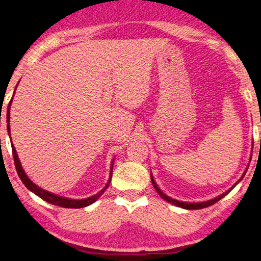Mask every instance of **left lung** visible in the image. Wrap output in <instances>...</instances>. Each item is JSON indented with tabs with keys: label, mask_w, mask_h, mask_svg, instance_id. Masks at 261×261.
I'll list each match as a JSON object with an SVG mask.
<instances>
[{
	"label": "left lung",
	"mask_w": 261,
	"mask_h": 261,
	"mask_svg": "<svg viewBox=\"0 0 261 261\" xmlns=\"http://www.w3.org/2000/svg\"><path fill=\"white\" fill-rule=\"evenodd\" d=\"M246 173V170H245V172L243 173V176L241 177V179L239 180L238 182H236L233 187L231 188H229L228 191L227 192H225L224 194H221V195H219V196H217V197H215V198H212V200H209V201H204V202H197V203H188V202H180V201H177V200H173V198H171V197H169L168 195H165V194L161 191V189L158 187V185H156V182H155V180H154V178H153V176H151V173H150V179H151V184H153V186H154V188L156 189V192L159 193V195L163 198V200H165L167 202H169V203H171V204H173V205H176V206H179V207H182V209H187V210H197V209H203V207H206V206H210V205H212V204H215L216 202H218L219 200H221L222 197L224 196H226L227 194H228L231 189H233L236 185H238L241 180L243 179V177H244V174Z\"/></svg>",
	"instance_id": "obj_1"
}]
</instances>
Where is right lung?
<instances>
[{"label": "right lung", "instance_id": "add662e5", "mask_svg": "<svg viewBox=\"0 0 261 261\" xmlns=\"http://www.w3.org/2000/svg\"><path fill=\"white\" fill-rule=\"evenodd\" d=\"M13 98V97H12ZM12 98L10 102H9L8 105V111H7V122H8V134L10 136V108H11V103H12ZM11 138V137H10ZM12 147V155H13V160H15V165H16V170H17V173L19 178L21 179L22 184L25 185V186L30 189L31 192H33L35 194V195L40 196L42 200H44L45 202L51 203V204H55V205H58V206H63V207H69V209H80V207H84V206H88L90 204H92V203L96 202L99 197H100L103 192L106 191L108 185H110L111 180H112V172H113V163H114V161L112 162V167H111V176L110 179H108V181L106 184V186L103 187L100 192L97 193L96 195L93 196H90L88 198H82V200H72V198H67V197H63V196H58L56 195V194H52L50 192H46L44 189L40 188L37 185H35L34 182L32 181V180L27 177V174L23 171V169L20 164V161L18 159V155H17V151L15 146L13 144L11 145Z\"/></svg>", "mask_w": 261, "mask_h": 261}]
</instances>
